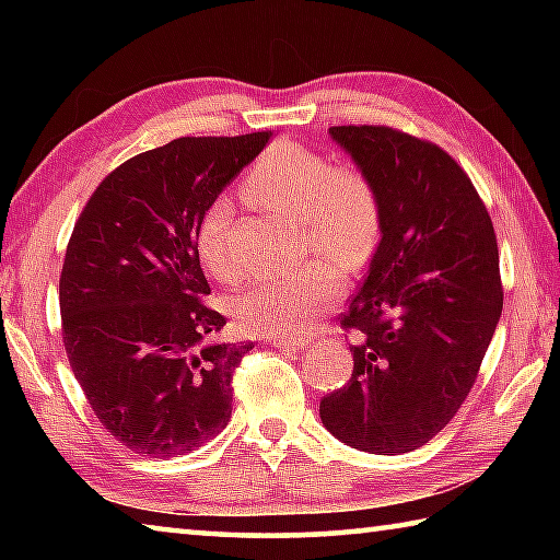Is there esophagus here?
<instances>
[{"mask_svg":"<svg viewBox=\"0 0 560 560\" xmlns=\"http://www.w3.org/2000/svg\"><path fill=\"white\" fill-rule=\"evenodd\" d=\"M271 346L279 348V350H291V353H296V350L308 346V340H303V338H273Z\"/></svg>","mask_w":560,"mask_h":560,"instance_id":"obj_1","label":"esophagus"}]
</instances>
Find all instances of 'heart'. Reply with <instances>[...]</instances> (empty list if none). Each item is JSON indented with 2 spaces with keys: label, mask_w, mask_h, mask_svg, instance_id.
<instances>
[{
  "label": "heart",
  "mask_w": 560,
  "mask_h": 560,
  "mask_svg": "<svg viewBox=\"0 0 560 560\" xmlns=\"http://www.w3.org/2000/svg\"><path fill=\"white\" fill-rule=\"evenodd\" d=\"M242 189L261 210L299 222L303 252L324 261L311 264L289 279L261 281L242 291L232 301V314L249 336H296L311 318L338 301L340 277L335 270L353 277L381 249L383 192L363 167L336 165L330 155L291 140L264 150L246 170ZM232 217V202L214 197L195 234L197 254L207 271L224 283L240 281V267L226 252Z\"/></svg>",
  "instance_id": "obj_1"
}]
</instances>
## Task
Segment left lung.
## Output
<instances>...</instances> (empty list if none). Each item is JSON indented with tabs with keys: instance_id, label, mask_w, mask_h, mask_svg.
Returning <instances> with one entry per match:
<instances>
[{
	"instance_id": "1",
	"label": "left lung",
	"mask_w": 560,
	"mask_h": 560,
	"mask_svg": "<svg viewBox=\"0 0 560 560\" xmlns=\"http://www.w3.org/2000/svg\"><path fill=\"white\" fill-rule=\"evenodd\" d=\"M328 132L381 187L385 232L340 314L358 334L353 375L324 395L320 420L353 450L412 452L457 415L497 330L494 224L457 160L430 140L387 126Z\"/></svg>"
}]
</instances>
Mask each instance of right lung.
Listing matches in <instances>:
<instances>
[{
	"instance_id": "obj_1",
	"label": "right lung",
	"mask_w": 560,
	"mask_h": 560,
	"mask_svg": "<svg viewBox=\"0 0 560 560\" xmlns=\"http://www.w3.org/2000/svg\"><path fill=\"white\" fill-rule=\"evenodd\" d=\"M269 130L177 138L126 160L75 220L59 279L63 346L98 422L140 457H175L217 438L252 346L217 340L197 224Z\"/></svg>"
}]
</instances>
